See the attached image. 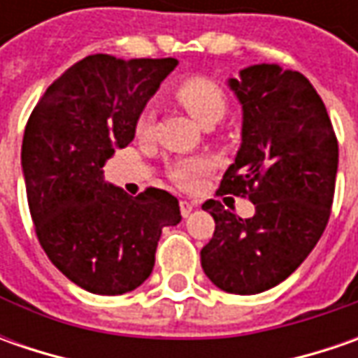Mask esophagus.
<instances>
[{"mask_svg":"<svg viewBox=\"0 0 358 358\" xmlns=\"http://www.w3.org/2000/svg\"><path fill=\"white\" fill-rule=\"evenodd\" d=\"M179 207H181V215H183V217H189V215H191V211L195 209V203L181 201V203H179Z\"/></svg>","mask_w":358,"mask_h":358,"instance_id":"esophagus-1","label":"esophagus"}]
</instances>
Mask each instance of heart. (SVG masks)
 <instances>
[{
	"label": "heart",
	"mask_w": 358,
	"mask_h": 358,
	"mask_svg": "<svg viewBox=\"0 0 358 358\" xmlns=\"http://www.w3.org/2000/svg\"><path fill=\"white\" fill-rule=\"evenodd\" d=\"M173 95L185 107L187 113L205 127L221 121L227 111L225 91L209 77H187L181 83L175 85ZM151 131H153L151 117L143 113L137 121V135L149 137ZM207 171H209V163L205 159H181L169 167V179L175 187H179L183 191H193L199 185L201 177Z\"/></svg>",
	"instance_id": "1"
}]
</instances>
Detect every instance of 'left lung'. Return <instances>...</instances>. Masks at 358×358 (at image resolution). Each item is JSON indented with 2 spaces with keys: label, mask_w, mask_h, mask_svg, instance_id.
<instances>
[{
  "label": "left lung",
  "mask_w": 358,
  "mask_h": 358,
  "mask_svg": "<svg viewBox=\"0 0 358 358\" xmlns=\"http://www.w3.org/2000/svg\"><path fill=\"white\" fill-rule=\"evenodd\" d=\"M229 87L243 105V143L217 195L253 201L241 219L221 201L203 209L215 219L201 267L235 295H255L282 282L321 239L331 217L338 141L323 99L299 71L251 65Z\"/></svg>",
  "instance_id": "left-lung-1"
}]
</instances>
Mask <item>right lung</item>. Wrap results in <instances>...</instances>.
I'll return each mask as SVG.
<instances>
[{"mask_svg": "<svg viewBox=\"0 0 358 358\" xmlns=\"http://www.w3.org/2000/svg\"><path fill=\"white\" fill-rule=\"evenodd\" d=\"M177 59L90 55L57 77L27 119L21 165L35 235L77 287L123 295L151 275L161 231L179 201L149 187L137 197L103 181V163L127 147L147 99Z\"/></svg>", "mask_w": 358, "mask_h": 358, "instance_id": "1", "label": "right lung"}]
</instances>
